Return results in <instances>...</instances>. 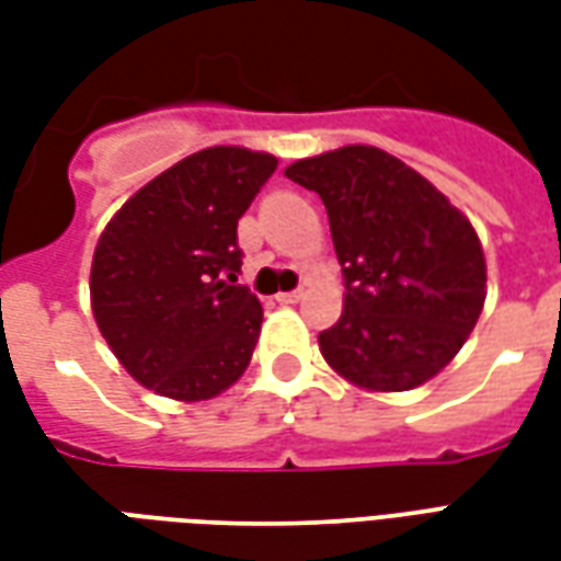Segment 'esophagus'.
Here are the masks:
<instances>
[{"mask_svg":"<svg viewBox=\"0 0 561 561\" xmlns=\"http://www.w3.org/2000/svg\"><path fill=\"white\" fill-rule=\"evenodd\" d=\"M304 300V291H282L276 294V304L282 306H294V304H300Z\"/></svg>","mask_w":561,"mask_h":561,"instance_id":"obj_1","label":"esophagus"}]
</instances>
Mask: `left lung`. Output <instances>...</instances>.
<instances>
[{"label": "left lung", "mask_w": 561, "mask_h": 561, "mask_svg": "<svg viewBox=\"0 0 561 561\" xmlns=\"http://www.w3.org/2000/svg\"><path fill=\"white\" fill-rule=\"evenodd\" d=\"M328 207L342 316L318 348L348 385L400 393L438 376L481 318L486 261L466 213L385 149L352 144L285 168Z\"/></svg>", "instance_id": "8db88e82"}]
</instances>
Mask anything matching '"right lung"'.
<instances>
[{
    "instance_id": "right-lung-1",
    "label": "right lung",
    "mask_w": 561,
    "mask_h": 561,
    "mask_svg": "<svg viewBox=\"0 0 561 561\" xmlns=\"http://www.w3.org/2000/svg\"><path fill=\"white\" fill-rule=\"evenodd\" d=\"M279 159L207 147L149 180L104 225L90 270L95 324L144 388L176 402L243 376L264 309L237 285V221Z\"/></svg>"
}]
</instances>
